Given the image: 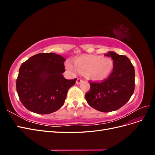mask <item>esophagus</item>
<instances>
[{
    "mask_svg": "<svg viewBox=\"0 0 155 155\" xmlns=\"http://www.w3.org/2000/svg\"><path fill=\"white\" fill-rule=\"evenodd\" d=\"M83 81L82 80V79L78 78V79H77V80H76V84H77V85H79V84H81Z\"/></svg>",
    "mask_w": 155,
    "mask_h": 155,
    "instance_id": "1",
    "label": "esophagus"
}]
</instances>
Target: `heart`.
<instances>
[{"label":"heart","instance_id":"b5f03b06","mask_svg":"<svg viewBox=\"0 0 155 155\" xmlns=\"http://www.w3.org/2000/svg\"><path fill=\"white\" fill-rule=\"evenodd\" d=\"M74 64L67 61L66 68L73 73L79 72L93 81H102L109 76L114 68V62L110 58L101 55H82L74 60Z\"/></svg>","mask_w":155,"mask_h":155}]
</instances>
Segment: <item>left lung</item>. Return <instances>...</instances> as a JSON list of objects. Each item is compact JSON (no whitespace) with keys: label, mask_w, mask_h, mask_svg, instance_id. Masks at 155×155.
<instances>
[{"label":"left lung","mask_w":155,"mask_h":155,"mask_svg":"<svg viewBox=\"0 0 155 155\" xmlns=\"http://www.w3.org/2000/svg\"><path fill=\"white\" fill-rule=\"evenodd\" d=\"M105 55L113 59L114 68L101 83L91 82V89L85 94L88 104L100 112L119 109L127 102L134 90V68L125 55L109 51Z\"/></svg>","instance_id":"left-lung-1"}]
</instances>
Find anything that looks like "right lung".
<instances>
[{
	"label": "right lung",
	"mask_w": 155,
	"mask_h": 155,
	"mask_svg": "<svg viewBox=\"0 0 155 155\" xmlns=\"http://www.w3.org/2000/svg\"><path fill=\"white\" fill-rule=\"evenodd\" d=\"M64 61L59 55L43 53L31 56L22 64L16 88L21 103L28 110L47 114L63 105L68 89L77 79L64 78Z\"/></svg>",
	"instance_id": "add662e5"
}]
</instances>
